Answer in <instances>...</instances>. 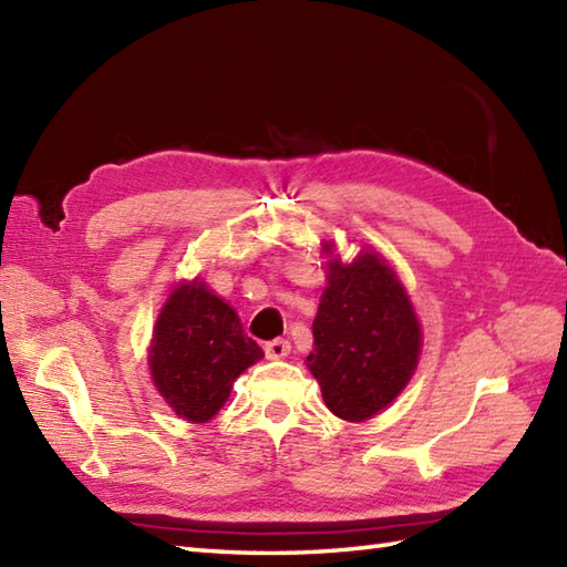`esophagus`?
<instances>
[{"label": "esophagus", "instance_id": "esophagus-1", "mask_svg": "<svg viewBox=\"0 0 567 567\" xmlns=\"http://www.w3.org/2000/svg\"><path fill=\"white\" fill-rule=\"evenodd\" d=\"M290 341L285 339H275L270 343H265V355H268L270 360H280V358H287L290 355Z\"/></svg>", "mask_w": 567, "mask_h": 567}]
</instances>
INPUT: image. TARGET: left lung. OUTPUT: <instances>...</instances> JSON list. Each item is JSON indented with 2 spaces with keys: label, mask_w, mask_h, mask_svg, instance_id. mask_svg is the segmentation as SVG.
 <instances>
[{
  "label": "left lung",
  "mask_w": 567,
  "mask_h": 567,
  "mask_svg": "<svg viewBox=\"0 0 567 567\" xmlns=\"http://www.w3.org/2000/svg\"><path fill=\"white\" fill-rule=\"evenodd\" d=\"M331 248L323 240V252ZM327 280L307 368L336 416L365 421L412 380L421 327L400 277L375 250H360L353 262L331 258Z\"/></svg>",
  "instance_id": "obj_1"
}]
</instances>
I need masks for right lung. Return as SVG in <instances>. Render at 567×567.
<instances>
[{"instance_id": "1", "label": "right lung", "mask_w": 567, "mask_h": 567, "mask_svg": "<svg viewBox=\"0 0 567 567\" xmlns=\"http://www.w3.org/2000/svg\"><path fill=\"white\" fill-rule=\"evenodd\" d=\"M262 358L240 319L199 277L179 282L163 305L148 348L151 378L179 419L207 424L236 378Z\"/></svg>"}]
</instances>
